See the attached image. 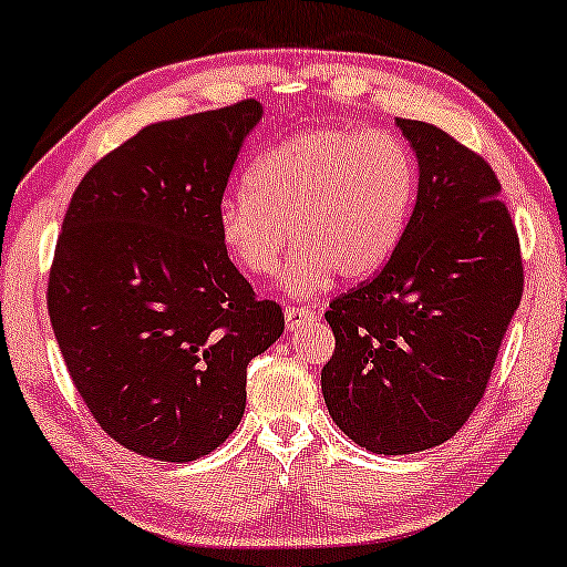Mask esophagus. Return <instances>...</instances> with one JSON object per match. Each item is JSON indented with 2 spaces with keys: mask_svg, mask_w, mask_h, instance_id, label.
<instances>
[{
  "mask_svg": "<svg viewBox=\"0 0 567 567\" xmlns=\"http://www.w3.org/2000/svg\"><path fill=\"white\" fill-rule=\"evenodd\" d=\"M317 320V311L311 309V306H288L285 309V324H288V330H298L303 328L306 322H315Z\"/></svg>",
  "mask_w": 567,
  "mask_h": 567,
  "instance_id": "34e87169",
  "label": "esophagus"
}]
</instances>
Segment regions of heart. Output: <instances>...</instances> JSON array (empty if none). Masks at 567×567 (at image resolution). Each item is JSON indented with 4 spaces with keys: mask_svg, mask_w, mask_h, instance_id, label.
Returning <instances> with one entry per match:
<instances>
[{
    "mask_svg": "<svg viewBox=\"0 0 567 567\" xmlns=\"http://www.w3.org/2000/svg\"><path fill=\"white\" fill-rule=\"evenodd\" d=\"M419 167L389 130L311 127L275 143L252 162L245 194L218 207L226 256L247 277L282 269V288L306 298L338 275L373 277L394 256L413 213Z\"/></svg>",
    "mask_w": 567,
    "mask_h": 567,
    "instance_id": "b5f03b06",
    "label": "heart"
}]
</instances>
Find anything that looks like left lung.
Instances as JSON below:
<instances>
[{
    "label": "left lung",
    "mask_w": 567,
    "mask_h": 567,
    "mask_svg": "<svg viewBox=\"0 0 567 567\" xmlns=\"http://www.w3.org/2000/svg\"><path fill=\"white\" fill-rule=\"evenodd\" d=\"M419 157V197L394 256L330 301L322 368L330 415L370 453L451 440L483 400L523 298V256L485 157L445 130L396 120Z\"/></svg>",
    "instance_id": "obj_1"
}]
</instances>
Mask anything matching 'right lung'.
Returning <instances> with one entry per match:
<instances>
[{
  "instance_id": "add662e5",
  "label": "right lung",
  "mask_w": 567,
  "mask_h": 567,
  "mask_svg": "<svg viewBox=\"0 0 567 567\" xmlns=\"http://www.w3.org/2000/svg\"><path fill=\"white\" fill-rule=\"evenodd\" d=\"M247 101L154 122L90 167L58 234L48 311L71 381L127 451L197 461L245 413L247 365L282 336L218 237Z\"/></svg>"
}]
</instances>
